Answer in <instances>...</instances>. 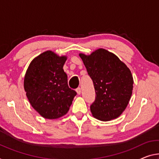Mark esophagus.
I'll list each match as a JSON object with an SVG mask.
<instances>
[{"label":"esophagus","instance_id":"obj_1","mask_svg":"<svg viewBox=\"0 0 159 159\" xmlns=\"http://www.w3.org/2000/svg\"><path fill=\"white\" fill-rule=\"evenodd\" d=\"M76 92H77V94H78V95H80V94H81V92H82L81 88H80V87H78V88H77V89H76Z\"/></svg>","mask_w":159,"mask_h":159}]
</instances>
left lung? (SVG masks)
I'll use <instances>...</instances> for the list:
<instances>
[{
  "mask_svg": "<svg viewBox=\"0 0 159 159\" xmlns=\"http://www.w3.org/2000/svg\"><path fill=\"white\" fill-rule=\"evenodd\" d=\"M79 55L96 92V99L90 107L92 116L103 121L118 118L132 94L134 79L131 70L116 55L103 48L90 55Z\"/></svg>",
  "mask_w": 159,
  "mask_h": 159,
  "instance_id": "obj_1",
  "label": "left lung"
}]
</instances>
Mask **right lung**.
<instances>
[{"mask_svg":"<svg viewBox=\"0 0 159 159\" xmlns=\"http://www.w3.org/2000/svg\"><path fill=\"white\" fill-rule=\"evenodd\" d=\"M67 55L47 50L31 61L23 87L33 108L43 118L57 119L69 111L76 92L70 89L63 70Z\"/></svg>","mask_w":159,"mask_h":159,"instance_id":"1","label":"right lung"}]
</instances>
